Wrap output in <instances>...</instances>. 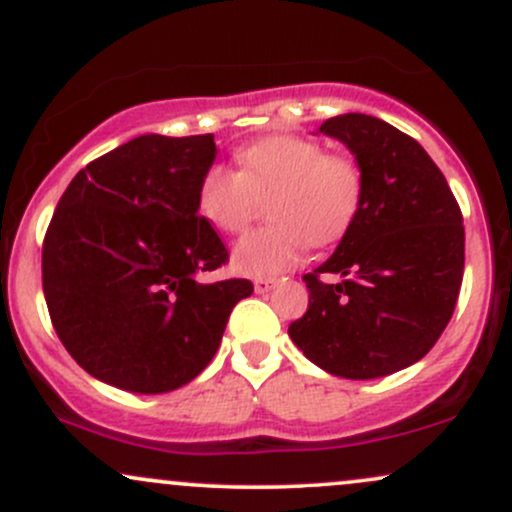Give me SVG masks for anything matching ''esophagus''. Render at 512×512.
Here are the masks:
<instances>
[{"label":"esophagus","mask_w":512,"mask_h":512,"mask_svg":"<svg viewBox=\"0 0 512 512\" xmlns=\"http://www.w3.org/2000/svg\"><path fill=\"white\" fill-rule=\"evenodd\" d=\"M276 286V281L274 279H255V291L257 293H267V291H272Z\"/></svg>","instance_id":"esophagus-1"}]
</instances>
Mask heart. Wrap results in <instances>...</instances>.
Segmentation results:
<instances>
[{
    "instance_id": "heart-1",
    "label": "heart",
    "mask_w": 512,
    "mask_h": 512,
    "mask_svg": "<svg viewBox=\"0 0 512 512\" xmlns=\"http://www.w3.org/2000/svg\"><path fill=\"white\" fill-rule=\"evenodd\" d=\"M238 168L214 163L197 187L199 214L236 236L269 202L272 226L238 240L233 267L245 276H276L303 260L308 245L330 248L351 231L363 204V173L351 156L327 154L315 139L276 134L236 154Z\"/></svg>"
}]
</instances>
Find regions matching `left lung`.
<instances>
[{"label": "left lung", "mask_w": 512, "mask_h": 512, "mask_svg": "<svg viewBox=\"0 0 512 512\" xmlns=\"http://www.w3.org/2000/svg\"><path fill=\"white\" fill-rule=\"evenodd\" d=\"M363 173V204L339 248L303 281L293 344L327 373L383 378L424 358L455 313L464 274L462 211L424 146L373 115L332 117ZM343 279L327 285L321 276Z\"/></svg>", "instance_id": "left-lung-1"}]
</instances>
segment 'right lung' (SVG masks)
<instances>
[{
  "instance_id": "1",
  "label": "right lung",
  "mask_w": 512,
  "mask_h": 512,
  "mask_svg": "<svg viewBox=\"0 0 512 512\" xmlns=\"http://www.w3.org/2000/svg\"><path fill=\"white\" fill-rule=\"evenodd\" d=\"M214 134H144L74 175L43 240V293L57 337L86 373L156 395L197 378L248 279L199 284L228 262L199 216Z\"/></svg>"
}]
</instances>
